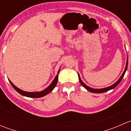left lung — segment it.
Segmentation results:
<instances>
[{"label": "left lung", "mask_w": 131, "mask_h": 131, "mask_svg": "<svg viewBox=\"0 0 131 131\" xmlns=\"http://www.w3.org/2000/svg\"><path fill=\"white\" fill-rule=\"evenodd\" d=\"M127 64H128V57L127 58L126 65H125V69H124V72H123L122 75H121V77L119 78V79H118V80H117V81L115 83V84H113V85H110V86L107 87V88H102V89H94V88H90V87H89V86H88V85H87L86 84H85L84 82H83V81L81 80V79H80V75H79V74L78 73V76H79V81H80V84H82V86L84 87V88H85V89H86L88 91H90V92H93V93H103V92H106V91L111 90V89H114V88H115V87L117 86V85H118V84H119L120 82H121V80H122V79H123V77H124V75H125V72H126V70H127Z\"/></svg>", "instance_id": "obj_1"}]
</instances>
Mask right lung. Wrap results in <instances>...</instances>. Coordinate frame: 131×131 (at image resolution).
<instances>
[{
	"instance_id": "add662e5",
	"label": "right lung",
	"mask_w": 131,
	"mask_h": 131,
	"mask_svg": "<svg viewBox=\"0 0 131 131\" xmlns=\"http://www.w3.org/2000/svg\"><path fill=\"white\" fill-rule=\"evenodd\" d=\"M59 70H60V69L58 70V74L56 75V76L55 77V78L54 79V80H52V82H51V84H50V85H49L47 88H46V89H43V90H42L41 91H37V92H27V91H23V90H21V89H19L18 88H17L16 85H14V84L11 82V81H10L9 79V82L10 83V84L12 85V86L14 88V89H15V90L18 92V93L20 94L23 95V96H26V97H37V98H38V97H43V96L48 94L49 93H50L51 91L54 89V88L56 87V84H57V83H58V73H59Z\"/></svg>"
}]
</instances>
